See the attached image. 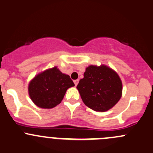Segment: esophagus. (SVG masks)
<instances>
[{"mask_svg": "<svg viewBox=\"0 0 153 153\" xmlns=\"http://www.w3.org/2000/svg\"><path fill=\"white\" fill-rule=\"evenodd\" d=\"M74 85H75V86H76L77 85H78V83H79V79H76V80H74Z\"/></svg>", "mask_w": 153, "mask_h": 153, "instance_id": "obj_1", "label": "esophagus"}]
</instances>
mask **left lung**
<instances>
[{
    "instance_id": "left-lung-1",
    "label": "left lung",
    "mask_w": 153,
    "mask_h": 153,
    "mask_svg": "<svg viewBox=\"0 0 153 153\" xmlns=\"http://www.w3.org/2000/svg\"><path fill=\"white\" fill-rule=\"evenodd\" d=\"M76 88L84 103L100 112L114 107L122 94V83L118 75L104 65L88 66Z\"/></svg>"
}]
</instances>
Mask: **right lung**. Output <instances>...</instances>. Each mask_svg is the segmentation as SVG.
<instances>
[{
  "mask_svg": "<svg viewBox=\"0 0 153 153\" xmlns=\"http://www.w3.org/2000/svg\"><path fill=\"white\" fill-rule=\"evenodd\" d=\"M74 84L68 75L57 67L37 75L29 85V94L34 103L41 108H52L61 103L69 87Z\"/></svg>",
  "mask_w": 153,
  "mask_h": 153,
  "instance_id": "obj_1",
  "label": "right lung"
}]
</instances>
